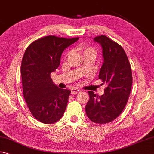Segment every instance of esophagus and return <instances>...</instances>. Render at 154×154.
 I'll use <instances>...</instances> for the list:
<instances>
[{
	"instance_id": "34e87169",
	"label": "esophagus",
	"mask_w": 154,
	"mask_h": 154,
	"mask_svg": "<svg viewBox=\"0 0 154 154\" xmlns=\"http://www.w3.org/2000/svg\"><path fill=\"white\" fill-rule=\"evenodd\" d=\"M79 90L77 89V88H72L71 89V93L72 94H76L78 93V92H79Z\"/></svg>"
}]
</instances>
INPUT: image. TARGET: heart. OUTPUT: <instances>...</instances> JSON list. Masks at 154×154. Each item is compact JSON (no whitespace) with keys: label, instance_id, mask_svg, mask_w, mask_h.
<instances>
[{"label":"heart","instance_id":"b5f03b06","mask_svg":"<svg viewBox=\"0 0 154 154\" xmlns=\"http://www.w3.org/2000/svg\"><path fill=\"white\" fill-rule=\"evenodd\" d=\"M79 50L81 51L84 57L87 55H92L95 57L96 55V50L93 47L86 46V45H81L79 46Z\"/></svg>","mask_w":154,"mask_h":154}]
</instances>
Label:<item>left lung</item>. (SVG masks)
<instances>
[{
	"instance_id": "8db88e82",
	"label": "left lung",
	"mask_w": 154,
	"mask_h": 154,
	"mask_svg": "<svg viewBox=\"0 0 154 154\" xmlns=\"http://www.w3.org/2000/svg\"><path fill=\"white\" fill-rule=\"evenodd\" d=\"M94 40L101 45L104 61L99 79L108 86L101 96L88 91L90 99L86 112L90 121L105 124L116 119L125 108L131 89L132 74L130 62L121 45L103 35Z\"/></svg>"
}]
</instances>
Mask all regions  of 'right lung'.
I'll return each instance as SVG.
<instances>
[{"label": "right lung", "instance_id": "add662e5", "mask_svg": "<svg viewBox=\"0 0 154 154\" xmlns=\"http://www.w3.org/2000/svg\"><path fill=\"white\" fill-rule=\"evenodd\" d=\"M78 40L45 36L30 44L24 53L20 68L24 98L31 114L43 123H54L64 113L70 91L58 88L50 75L59 67L65 48Z\"/></svg>", "mask_w": 154, "mask_h": 154}]
</instances>
